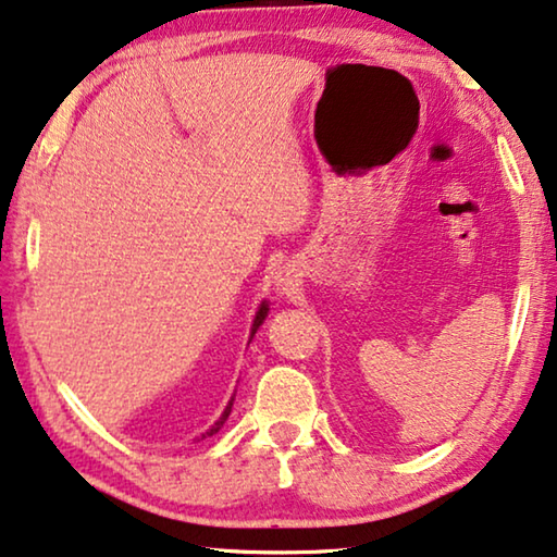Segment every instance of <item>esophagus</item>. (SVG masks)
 <instances>
[{
    "label": "esophagus",
    "mask_w": 557,
    "mask_h": 557,
    "mask_svg": "<svg viewBox=\"0 0 557 557\" xmlns=\"http://www.w3.org/2000/svg\"><path fill=\"white\" fill-rule=\"evenodd\" d=\"M277 282L282 285V289H285V287L289 285V280H287V277H282V275H280V280H277Z\"/></svg>",
    "instance_id": "esophagus-1"
}]
</instances>
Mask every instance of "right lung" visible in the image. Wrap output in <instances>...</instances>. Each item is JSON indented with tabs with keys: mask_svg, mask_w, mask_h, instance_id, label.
<instances>
[{
	"mask_svg": "<svg viewBox=\"0 0 557 557\" xmlns=\"http://www.w3.org/2000/svg\"><path fill=\"white\" fill-rule=\"evenodd\" d=\"M264 317H268V305H260V310H258V314H255V324H252V334H255V330H258V326L262 324V320H264ZM231 409H233V401L231 404H227V409L223 411V417H220L215 423H213V426H210L208 431H206V434H202V438H206V436H213V434H218V431L220 429H223V423L227 421V417H231Z\"/></svg>",
	"mask_w": 557,
	"mask_h": 557,
	"instance_id": "1",
	"label": "right lung"
}]
</instances>
